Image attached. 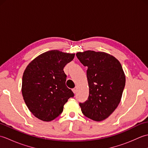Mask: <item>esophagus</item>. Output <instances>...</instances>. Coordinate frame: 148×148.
<instances>
[{"mask_svg":"<svg viewBox=\"0 0 148 148\" xmlns=\"http://www.w3.org/2000/svg\"><path fill=\"white\" fill-rule=\"evenodd\" d=\"M72 92H74V93H76L77 92V87L74 88L72 89Z\"/></svg>","mask_w":148,"mask_h":148,"instance_id":"esophagus-1","label":"esophagus"}]
</instances>
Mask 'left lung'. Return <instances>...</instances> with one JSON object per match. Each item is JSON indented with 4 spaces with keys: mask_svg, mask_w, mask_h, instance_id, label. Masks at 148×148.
<instances>
[{
    "mask_svg": "<svg viewBox=\"0 0 148 148\" xmlns=\"http://www.w3.org/2000/svg\"><path fill=\"white\" fill-rule=\"evenodd\" d=\"M76 56L88 67L89 97L79 103L81 111L87 118L101 121L108 118L121 101L125 85V75L118 59L108 53L88 50Z\"/></svg>",
    "mask_w": 148,
    "mask_h": 148,
    "instance_id": "1",
    "label": "left lung"
}]
</instances>
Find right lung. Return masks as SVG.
<instances>
[{
  "label": "right lung",
  "instance_id": "obj_1",
  "mask_svg": "<svg viewBox=\"0 0 148 148\" xmlns=\"http://www.w3.org/2000/svg\"><path fill=\"white\" fill-rule=\"evenodd\" d=\"M74 53L51 50L31 61L23 72L21 93L34 116L50 121L61 114L68 99L74 96L65 85L64 67L74 58Z\"/></svg>",
  "mask_w": 148,
  "mask_h": 148
}]
</instances>
